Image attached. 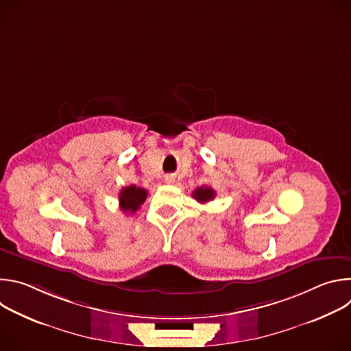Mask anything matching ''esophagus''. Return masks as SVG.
<instances>
[{"instance_id":"esophagus-1","label":"esophagus","mask_w":351,"mask_h":351,"mask_svg":"<svg viewBox=\"0 0 351 351\" xmlns=\"http://www.w3.org/2000/svg\"><path fill=\"white\" fill-rule=\"evenodd\" d=\"M164 180H165V183H173V182H175V178H173V175H167Z\"/></svg>"}]
</instances>
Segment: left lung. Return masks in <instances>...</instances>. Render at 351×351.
<instances>
[{"instance_id":"left-lung-1","label":"left lung","mask_w":351,"mask_h":351,"mask_svg":"<svg viewBox=\"0 0 351 351\" xmlns=\"http://www.w3.org/2000/svg\"><path fill=\"white\" fill-rule=\"evenodd\" d=\"M193 197L197 199L198 203H207L215 197V191L208 186H202L193 191Z\"/></svg>"}]
</instances>
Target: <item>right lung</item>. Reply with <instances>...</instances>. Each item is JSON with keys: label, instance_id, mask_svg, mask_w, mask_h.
I'll return each mask as SVG.
<instances>
[{"label": "right lung", "instance_id": "obj_1", "mask_svg": "<svg viewBox=\"0 0 351 351\" xmlns=\"http://www.w3.org/2000/svg\"><path fill=\"white\" fill-rule=\"evenodd\" d=\"M145 198H147L145 189L130 184L128 187H123L119 193V207L123 213L134 214L140 208V206L145 202Z\"/></svg>", "mask_w": 351, "mask_h": 351}]
</instances>
